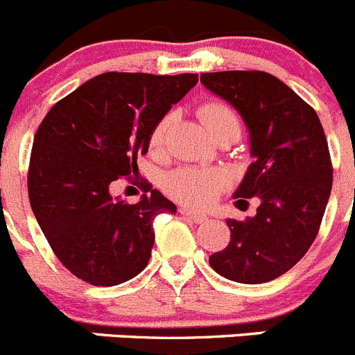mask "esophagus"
Instances as JSON below:
<instances>
[{
    "label": "esophagus",
    "mask_w": 355,
    "mask_h": 355,
    "mask_svg": "<svg viewBox=\"0 0 355 355\" xmlns=\"http://www.w3.org/2000/svg\"><path fill=\"white\" fill-rule=\"evenodd\" d=\"M180 213L183 214L184 218H187V220H190V222H193V223H204L207 220V216L206 214H200V213H195V211H191V209H187V207H181L180 209Z\"/></svg>",
    "instance_id": "34e87169"
}]
</instances>
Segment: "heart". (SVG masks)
I'll return each instance as SVG.
<instances>
[{
	"instance_id": "b5f03b06",
	"label": "heart",
	"mask_w": 355,
	"mask_h": 355,
	"mask_svg": "<svg viewBox=\"0 0 355 355\" xmlns=\"http://www.w3.org/2000/svg\"><path fill=\"white\" fill-rule=\"evenodd\" d=\"M199 116L211 135H216L225 128L239 130V118L227 103L207 102L199 109ZM174 123V114H165L149 135V148L153 151H162L165 144L168 128ZM227 175L218 168L204 167H181L167 175L165 190L175 200L191 207H207L216 195L225 188Z\"/></svg>"
}]
</instances>
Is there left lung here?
Returning a JSON list of instances; mask_svg holds the SVG:
<instances>
[{
	"instance_id": "left-lung-1",
	"label": "left lung",
	"mask_w": 355,
	"mask_h": 355,
	"mask_svg": "<svg viewBox=\"0 0 355 355\" xmlns=\"http://www.w3.org/2000/svg\"><path fill=\"white\" fill-rule=\"evenodd\" d=\"M200 83L245 119L255 162L234 197H257V214L227 220L230 241L209 257L218 275L266 284L294 268L320 229L333 187L326 133L313 107L260 70L202 73Z\"/></svg>"
}]
</instances>
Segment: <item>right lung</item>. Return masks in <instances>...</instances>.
Wrapping results in <instances>:
<instances>
[{"mask_svg": "<svg viewBox=\"0 0 355 355\" xmlns=\"http://www.w3.org/2000/svg\"><path fill=\"white\" fill-rule=\"evenodd\" d=\"M197 80V73L107 71L60 100L38 126L29 204L54 255L86 284L112 287L148 266L153 220L175 213V204L132 175L151 130ZM123 175L152 195L137 205L114 200L110 187Z\"/></svg>", "mask_w": 355, "mask_h": 355, "instance_id": "1", "label": "right lung"}]
</instances>
